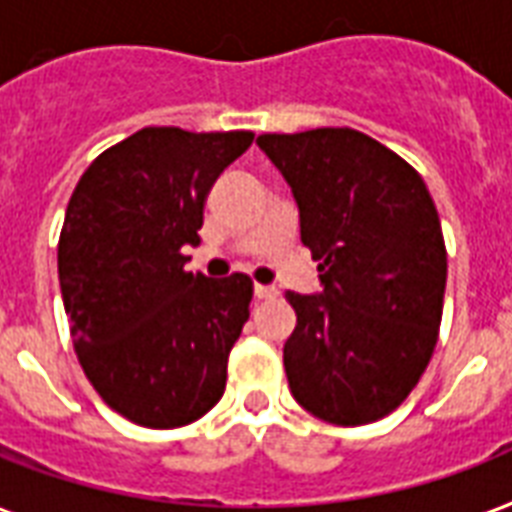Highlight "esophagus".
<instances>
[{"label":"esophagus","instance_id":"1","mask_svg":"<svg viewBox=\"0 0 512 512\" xmlns=\"http://www.w3.org/2000/svg\"><path fill=\"white\" fill-rule=\"evenodd\" d=\"M279 292H276V287H265V284H255V298L260 300H271L276 298Z\"/></svg>","mask_w":512,"mask_h":512}]
</instances>
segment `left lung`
<instances>
[{
    "instance_id": "obj_1",
    "label": "left lung",
    "mask_w": 512,
    "mask_h": 512,
    "mask_svg": "<svg viewBox=\"0 0 512 512\" xmlns=\"http://www.w3.org/2000/svg\"><path fill=\"white\" fill-rule=\"evenodd\" d=\"M319 260V295L287 292L292 397L317 419L360 427L389 416L427 370L446 292V241L411 163L354 128L257 136Z\"/></svg>"
}]
</instances>
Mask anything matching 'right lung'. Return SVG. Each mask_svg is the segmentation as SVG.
<instances>
[{
    "label": "right lung",
    "instance_id": "obj_1",
    "mask_svg": "<svg viewBox=\"0 0 512 512\" xmlns=\"http://www.w3.org/2000/svg\"><path fill=\"white\" fill-rule=\"evenodd\" d=\"M252 131L150 126L85 169L58 239L74 351L101 400L139 427L174 429L220 403L252 279L185 271L206 195Z\"/></svg>",
    "mask_w": 512,
    "mask_h": 512
}]
</instances>
